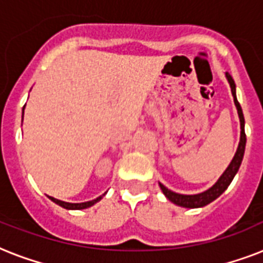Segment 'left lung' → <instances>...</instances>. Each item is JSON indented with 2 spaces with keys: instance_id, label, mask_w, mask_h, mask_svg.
Segmentation results:
<instances>
[{
  "instance_id": "left-lung-1",
  "label": "left lung",
  "mask_w": 263,
  "mask_h": 263,
  "mask_svg": "<svg viewBox=\"0 0 263 263\" xmlns=\"http://www.w3.org/2000/svg\"><path fill=\"white\" fill-rule=\"evenodd\" d=\"M225 78L228 80L229 86H231V91L233 95V102L237 109V115H239V120H240V140H239V146L237 150L233 156L231 164L228 165V168L225 169L224 173L220 176V179L217 180L216 183L213 184L212 187L206 190V191L200 192V194H195V195H184V194H177V192L171 191L169 188H166L164 184L160 183V187L164 192V195L168 198L172 203L181 206V208L187 209H196L203 208L206 204L212 203L213 200H216L222 192L228 188V185L232 183L233 177L236 176L237 171L240 168L241 161H243V156H245L246 150V132H245V116H243V110L239 101L236 98V84L233 82L232 76L229 75L228 72L225 73Z\"/></svg>"
}]
</instances>
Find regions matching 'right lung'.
<instances>
[{
  "instance_id": "add662e5",
  "label": "right lung",
  "mask_w": 263,
  "mask_h": 263,
  "mask_svg": "<svg viewBox=\"0 0 263 263\" xmlns=\"http://www.w3.org/2000/svg\"><path fill=\"white\" fill-rule=\"evenodd\" d=\"M23 115H24V107H23ZM105 195V194H103ZM98 196L97 199H92V200H88V202H82V203H69V202H64V200H60V199H55V198H53V196H49V199L53 200L55 204H59V206H61V208L64 209H68V210H82V209H87V208H91L92 204H95L97 202H99V200L102 199V196Z\"/></svg>"
}]
</instances>
